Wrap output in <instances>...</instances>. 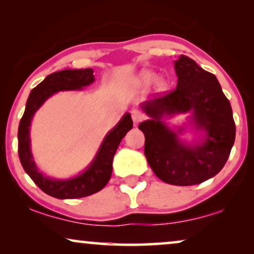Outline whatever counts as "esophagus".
<instances>
[{"label": "esophagus", "mask_w": 254, "mask_h": 254, "mask_svg": "<svg viewBox=\"0 0 254 254\" xmlns=\"http://www.w3.org/2000/svg\"><path fill=\"white\" fill-rule=\"evenodd\" d=\"M131 119H133L135 124H138L140 121H142V119H143V114H142L140 111L133 110L131 111Z\"/></svg>", "instance_id": "1"}]
</instances>
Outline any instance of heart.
Instances as JSON below:
<instances>
[{"label":"heart","instance_id":"b5f03b06","mask_svg":"<svg viewBox=\"0 0 254 254\" xmlns=\"http://www.w3.org/2000/svg\"><path fill=\"white\" fill-rule=\"evenodd\" d=\"M141 81L144 83V84H148V83H151L154 82V85L156 90H158V91H163L166 88V81L163 77H157L156 76L155 72L152 71H149V70H145L141 74Z\"/></svg>","mask_w":254,"mask_h":254}]
</instances>
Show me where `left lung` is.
<instances>
[{
  "instance_id": "1",
  "label": "left lung",
  "mask_w": 254,
  "mask_h": 254,
  "mask_svg": "<svg viewBox=\"0 0 254 254\" xmlns=\"http://www.w3.org/2000/svg\"><path fill=\"white\" fill-rule=\"evenodd\" d=\"M177 88L141 104L149 117L138 125L145 137L144 155L159 179L177 186L203 183L216 176L227 163L235 143L232 109L216 76L186 55L175 61ZM190 113L193 142L180 137L185 127L170 128L164 121Z\"/></svg>"
}]
</instances>
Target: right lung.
I'll use <instances>...</instances> for the list:
<instances>
[{"label":"right lung","instance_id":"right-lung-1","mask_svg":"<svg viewBox=\"0 0 254 254\" xmlns=\"http://www.w3.org/2000/svg\"><path fill=\"white\" fill-rule=\"evenodd\" d=\"M95 82L91 68L64 69L48 75L27 98L25 112L18 127V155L23 169L34 184L48 195L57 199H77L99 192L112 175V162L121 140L133 127L130 114L126 113L100 144L95 158L79 175L68 179H54L39 171L31 151L30 127L34 113L46 100L60 91H78Z\"/></svg>","mask_w":254,"mask_h":254}]
</instances>
